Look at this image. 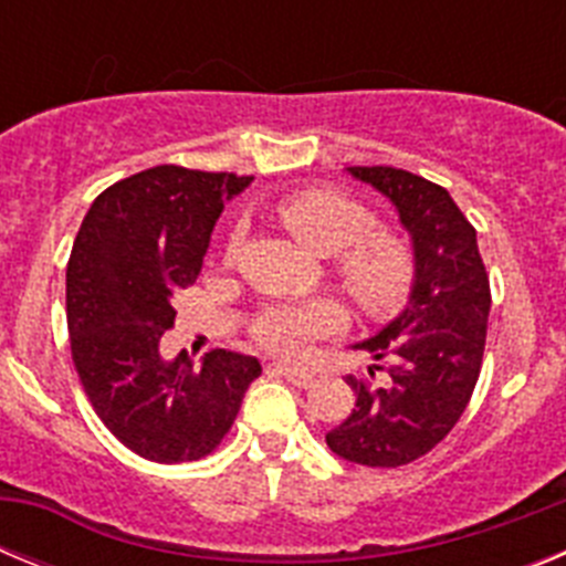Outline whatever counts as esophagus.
Instances as JSON below:
<instances>
[{"mask_svg": "<svg viewBox=\"0 0 566 566\" xmlns=\"http://www.w3.org/2000/svg\"><path fill=\"white\" fill-rule=\"evenodd\" d=\"M274 368H277V371L289 379V382L297 385V388H308V385L314 382V371H308V368H300V365L277 363Z\"/></svg>", "mask_w": 566, "mask_h": 566, "instance_id": "obj_1", "label": "esophagus"}]
</instances>
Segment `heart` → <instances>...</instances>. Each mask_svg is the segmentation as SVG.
Listing matches in <instances>:
<instances>
[{"instance_id": "b5f03b06", "label": "heart", "mask_w": 566, "mask_h": 566, "mask_svg": "<svg viewBox=\"0 0 566 566\" xmlns=\"http://www.w3.org/2000/svg\"><path fill=\"white\" fill-rule=\"evenodd\" d=\"M280 221L312 252H337V272L365 312L388 314L408 300L417 277V260L411 247L391 232H368L374 214L363 203L332 192L306 189L289 195L277 207ZM238 247V234L229 252ZM343 326V308L332 300H308L272 306L260 314L254 337L263 348L283 357H300L308 343L337 332Z\"/></svg>"}]
</instances>
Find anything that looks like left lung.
<instances>
[{
	"label": "left lung",
	"mask_w": 566,
	"mask_h": 566,
	"mask_svg": "<svg viewBox=\"0 0 566 566\" xmlns=\"http://www.w3.org/2000/svg\"><path fill=\"white\" fill-rule=\"evenodd\" d=\"M348 175L397 209L417 277L408 306L352 345L385 359L388 377L379 388L348 377L357 402L326 442L345 462L399 468L437 448L468 408L488 337L490 283L476 229L448 189L394 167H348ZM374 368L382 365H368L371 377Z\"/></svg>",
	"instance_id": "8db88e82"
}]
</instances>
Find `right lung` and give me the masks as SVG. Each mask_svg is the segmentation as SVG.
I'll use <instances>...</instances> for the list:
<instances>
[{
	"instance_id": "add662e5",
	"label": "right lung",
	"mask_w": 566,
	"mask_h": 566,
	"mask_svg": "<svg viewBox=\"0 0 566 566\" xmlns=\"http://www.w3.org/2000/svg\"><path fill=\"white\" fill-rule=\"evenodd\" d=\"M252 184L164 164L90 203L67 263V332L84 394L109 433L149 462L212 453L260 363L214 348L192 368L161 357L172 297L192 286L227 201Z\"/></svg>"
}]
</instances>
